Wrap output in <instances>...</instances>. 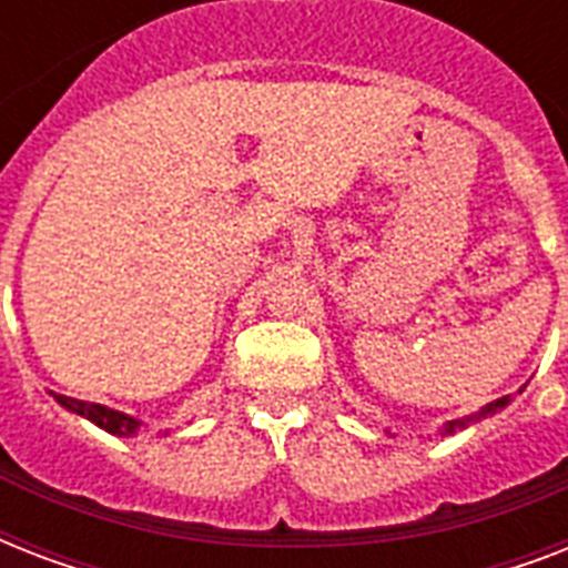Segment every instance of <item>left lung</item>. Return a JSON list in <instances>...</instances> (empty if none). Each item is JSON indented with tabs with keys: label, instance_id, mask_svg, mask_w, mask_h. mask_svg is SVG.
I'll list each match as a JSON object with an SVG mask.
<instances>
[{
	"label": "left lung",
	"instance_id": "left-lung-1",
	"mask_svg": "<svg viewBox=\"0 0 568 568\" xmlns=\"http://www.w3.org/2000/svg\"><path fill=\"white\" fill-rule=\"evenodd\" d=\"M507 404H510V395L498 397V400H493V404H486L484 409H480V413L468 415V418H459V422H448V424H445V433L463 430V427H468V424H471V422H480V418H486V415L498 413V409H504V406H507Z\"/></svg>",
	"mask_w": 568,
	"mask_h": 568
}]
</instances>
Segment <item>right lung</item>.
I'll return each mask as SVG.
<instances>
[{"mask_svg":"<svg viewBox=\"0 0 568 568\" xmlns=\"http://www.w3.org/2000/svg\"><path fill=\"white\" fill-rule=\"evenodd\" d=\"M49 395H55V392H49ZM55 400L64 406V409L82 415V418L93 422L105 433H114V436H132V433H138V427H141L138 418H132V415L126 413H118V409H109V406L102 404H88V400H75V397L67 395H55Z\"/></svg>","mask_w":568,"mask_h":568,"instance_id":"right-lung-1","label":"right lung"}]
</instances>
